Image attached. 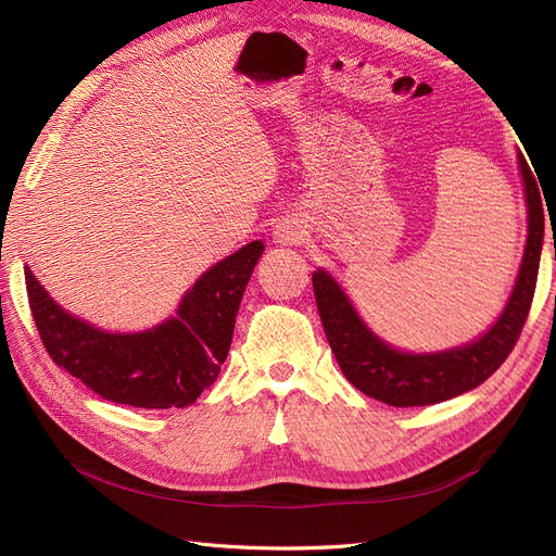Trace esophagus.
Listing matches in <instances>:
<instances>
[{
    "label": "esophagus",
    "mask_w": 556,
    "mask_h": 556,
    "mask_svg": "<svg viewBox=\"0 0 556 556\" xmlns=\"http://www.w3.org/2000/svg\"><path fill=\"white\" fill-rule=\"evenodd\" d=\"M304 237H306L304 225H299L296 220H292V217H288V220H280L274 229V241L278 245H299L301 241H304Z\"/></svg>",
    "instance_id": "1"
}]
</instances>
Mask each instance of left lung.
<instances>
[{
    "label": "left lung",
    "mask_w": 556,
    "mask_h": 556,
    "mask_svg": "<svg viewBox=\"0 0 556 556\" xmlns=\"http://www.w3.org/2000/svg\"><path fill=\"white\" fill-rule=\"evenodd\" d=\"M529 204V239L513 296L498 323L476 343L439 352L406 355L392 350L366 329L343 290L325 271L313 274V292L327 341L343 376L366 396L387 406H431L482 384L508 359L531 311L545 233L543 197L525 155H519Z\"/></svg>",
    "instance_id": "obj_1"
}]
</instances>
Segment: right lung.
<instances>
[{
  "label": "right lung",
  "instance_id": "add662e5",
  "mask_svg": "<svg viewBox=\"0 0 556 556\" xmlns=\"http://www.w3.org/2000/svg\"><path fill=\"white\" fill-rule=\"evenodd\" d=\"M262 252L252 241L217 262L185 294L178 317L150 331L106 333L80 323L25 268L29 311L48 357L94 394L134 408H185L220 376Z\"/></svg>",
  "mask_w": 556,
  "mask_h": 556
}]
</instances>
